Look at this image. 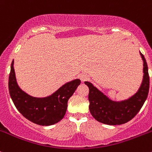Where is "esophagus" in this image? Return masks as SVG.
<instances>
[{
    "mask_svg": "<svg viewBox=\"0 0 152 152\" xmlns=\"http://www.w3.org/2000/svg\"><path fill=\"white\" fill-rule=\"evenodd\" d=\"M79 78H80L82 82H85V81H87L89 79V76L85 74V73H82V74L79 75Z\"/></svg>",
    "mask_w": 152,
    "mask_h": 152,
    "instance_id": "34e87169",
    "label": "esophagus"
}]
</instances>
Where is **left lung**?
<instances>
[{
    "instance_id": "left-lung-1",
    "label": "left lung",
    "mask_w": 152,
    "mask_h": 152,
    "mask_svg": "<svg viewBox=\"0 0 152 152\" xmlns=\"http://www.w3.org/2000/svg\"><path fill=\"white\" fill-rule=\"evenodd\" d=\"M140 56L143 61V79L137 93L127 100L120 102H113L91 83L85 82L89 87V109L96 121L108 125H120L129 121L140 111L147 99L149 90L148 66L141 53Z\"/></svg>"
}]
</instances>
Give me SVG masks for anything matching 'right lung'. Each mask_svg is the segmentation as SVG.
Wrapping results in <instances>:
<instances>
[{
  "mask_svg": "<svg viewBox=\"0 0 152 152\" xmlns=\"http://www.w3.org/2000/svg\"><path fill=\"white\" fill-rule=\"evenodd\" d=\"M13 65L14 60L11 65L9 90L18 111L26 118L38 125L50 126L60 121L66 113L67 101L80 85L81 81L75 79L65 84L48 97L34 98L18 87Z\"/></svg>",
  "mask_w": 152,
  "mask_h": 152,
  "instance_id": "right-lung-1",
  "label": "right lung"
}]
</instances>
